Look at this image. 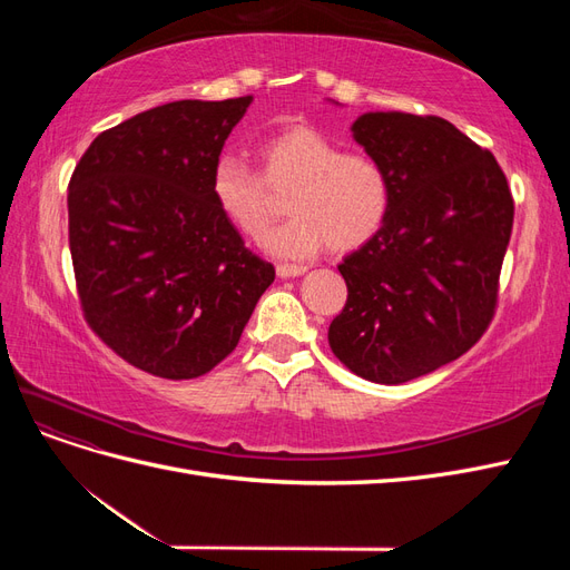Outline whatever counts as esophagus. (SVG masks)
Here are the masks:
<instances>
[{
    "mask_svg": "<svg viewBox=\"0 0 570 570\" xmlns=\"http://www.w3.org/2000/svg\"><path fill=\"white\" fill-rule=\"evenodd\" d=\"M278 275L281 278H297V275H304L306 273V266H297V264H281L278 268Z\"/></svg>",
    "mask_w": 570,
    "mask_h": 570,
    "instance_id": "esophagus-1",
    "label": "esophagus"
}]
</instances>
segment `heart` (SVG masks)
I'll use <instances>...</instances> for the list:
<instances>
[{
  "label": "heart",
  "mask_w": 570,
  "mask_h": 570,
  "mask_svg": "<svg viewBox=\"0 0 570 570\" xmlns=\"http://www.w3.org/2000/svg\"><path fill=\"white\" fill-rule=\"evenodd\" d=\"M262 174L235 154L212 168L214 202L249 239L264 237L278 214L273 195H285L289 218L266 239L283 258H308L331 247L354 252L385 226L392 187L383 164L366 151H342L312 126H289L256 147Z\"/></svg>",
  "instance_id": "heart-1"
}]
</instances>
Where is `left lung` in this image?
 Here are the masks:
<instances>
[{"mask_svg":"<svg viewBox=\"0 0 570 570\" xmlns=\"http://www.w3.org/2000/svg\"><path fill=\"white\" fill-rule=\"evenodd\" d=\"M352 132L387 170L392 204L381 233L337 266L347 304L327 342L358 377L400 385L485 335L513 197L492 151L440 116L375 111Z\"/></svg>","mask_w":570,"mask_h":570,"instance_id":"obj_1","label":"left lung"}]
</instances>
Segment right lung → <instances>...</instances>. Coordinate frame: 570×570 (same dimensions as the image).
Instances as JSON below:
<instances>
[{
	"label": "right lung",
	"instance_id": "add662e5",
	"mask_svg": "<svg viewBox=\"0 0 570 570\" xmlns=\"http://www.w3.org/2000/svg\"><path fill=\"white\" fill-rule=\"evenodd\" d=\"M252 95L183 99L99 132L68 183L82 316L130 366L189 381L239 342L273 264L245 247L212 168Z\"/></svg>",
	"mask_w": 570,
	"mask_h": 570
}]
</instances>
